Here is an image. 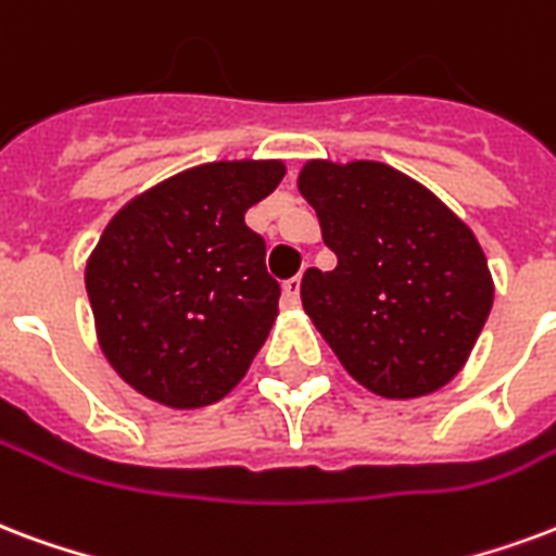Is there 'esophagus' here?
<instances>
[{"mask_svg": "<svg viewBox=\"0 0 556 556\" xmlns=\"http://www.w3.org/2000/svg\"><path fill=\"white\" fill-rule=\"evenodd\" d=\"M282 303H286V306H298L300 303V277L289 279V282L282 286Z\"/></svg>", "mask_w": 556, "mask_h": 556, "instance_id": "34e87169", "label": "esophagus"}]
</instances>
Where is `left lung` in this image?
Segmentation results:
<instances>
[{"label":"left lung","mask_w":556,"mask_h":556,"mask_svg":"<svg viewBox=\"0 0 556 556\" xmlns=\"http://www.w3.org/2000/svg\"><path fill=\"white\" fill-rule=\"evenodd\" d=\"M298 188L339 258L309 267L300 298L348 374L394 401L454 380L495 294L475 232L389 164L315 159Z\"/></svg>","instance_id":"obj_1"}]
</instances>
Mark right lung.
<instances>
[{
    "mask_svg": "<svg viewBox=\"0 0 556 556\" xmlns=\"http://www.w3.org/2000/svg\"><path fill=\"white\" fill-rule=\"evenodd\" d=\"M282 176V162L200 164L111 217L85 289L102 353L135 392L197 409L241 382L279 306L244 215Z\"/></svg>",
    "mask_w": 556,
    "mask_h": 556,
    "instance_id": "add662e5",
    "label": "right lung"
}]
</instances>
